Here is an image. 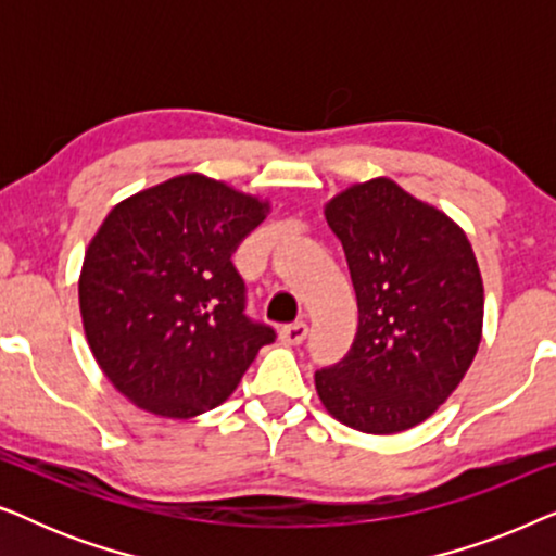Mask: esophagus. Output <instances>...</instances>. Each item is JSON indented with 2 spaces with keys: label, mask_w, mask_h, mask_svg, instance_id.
Masks as SVG:
<instances>
[{
  "label": "esophagus",
  "mask_w": 556,
  "mask_h": 556,
  "mask_svg": "<svg viewBox=\"0 0 556 556\" xmlns=\"http://www.w3.org/2000/svg\"><path fill=\"white\" fill-rule=\"evenodd\" d=\"M306 337H308L306 321H293V324H288V326H283V329H280V341H283V344L299 346V344H303V341H306Z\"/></svg>",
  "instance_id": "obj_1"
}]
</instances>
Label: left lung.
Returning a JSON list of instances; mask_svg holds the SVG:
<instances>
[{
  "mask_svg": "<svg viewBox=\"0 0 556 556\" xmlns=\"http://www.w3.org/2000/svg\"><path fill=\"white\" fill-rule=\"evenodd\" d=\"M359 306L346 356L316 371L324 407L349 428L392 435L451 397L483 329V280L466 232L392 179L352 185L324 210Z\"/></svg>",
  "mask_w": 556,
  "mask_h": 556,
  "instance_id": "left-lung-1",
  "label": "left lung"
}]
</instances>
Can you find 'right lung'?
<instances>
[{"instance_id":"obj_1","label":"right lung","mask_w":556,"mask_h":556,"mask_svg":"<svg viewBox=\"0 0 556 556\" xmlns=\"http://www.w3.org/2000/svg\"><path fill=\"white\" fill-rule=\"evenodd\" d=\"M270 204L204 174L118 202L86 250L80 316L98 367L151 415L187 420L235 392L268 324L245 316L232 253Z\"/></svg>"}]
</instances>
